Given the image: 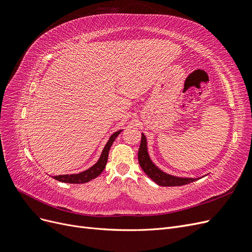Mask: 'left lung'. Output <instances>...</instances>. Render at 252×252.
Listing matches in <instances>:
<instances>
[{
  "mask_svg": "<svg viewBox=\"0 0 252 252\" xmlns=\"http://www.w3.org/2000/svg\"><path fill=\"white\" fill-rule=\"evenodd\" d=\"M139 164L141 168L144 170L148 177L156 182L159 186H182L192 183L201 178H181L175 177V175H171L169 173H166L163 170H161L158 167L151 161V158L148 154L147 148V139L144 133H142V140L141 145L139 148Z\"/></svg>",
  "mask_w": 252,
  "mask_h": 252,
  "instance_id": "1",
  "label": "left lung"
}]
</instances>
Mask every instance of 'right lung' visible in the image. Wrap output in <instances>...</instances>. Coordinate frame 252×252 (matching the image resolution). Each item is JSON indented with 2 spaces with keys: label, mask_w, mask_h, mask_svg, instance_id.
Here are the masks:
<instances>
[{
  "label": "right lung",
  "mask_w": 252,
  "mask_h": 252,
  "mask_svg": "<svg viewBox=\"0 0 252 252\" xmlns=\"http://www.w3.org/2000/svg\"><path fill=\"white\" fill-rule=\"evenodd\" d=\"M122 130H123V129H121V130H118L110 135L108 142L106 143L105 147L102 151L100 158H98L97 162L94 166H91L90 168H88L85 171H82L80 173H75V174L56 175V177H53V179H56V180H58L60 182H63V183H70V184H83V183H87L91 180L95 179L96 177H98V175L103 172L106 164H107L108 154H109V149L111 147V145L114 142V140L117 139V136L122 132Z\"/></svg>",
  "instance_id": "obj_1"
}]
</instances>
